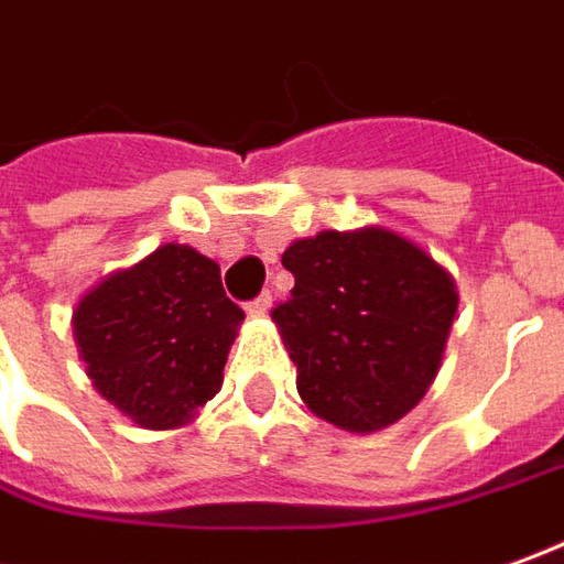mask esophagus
Returning a JSON list of instances; mask_svg holds the SVG:
<instances>
[{"label": "esophagus", "mask_w": 564, "mask_h": 564, "mask_svg": "<svg viewBox=\"0 0 564 564\" xmlns=\"http://www.w3.org/2000/svg\"><path fill=\"white\" fill-rule=\"evenodd\" d=\"M270 306H273V294H270V291H263V294H258V297L245 306V310H248V316H267V313H270Z\"/></svg>", "instance_id": "esophagus-1"}]
</instances>
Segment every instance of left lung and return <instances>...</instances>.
<instances>
[{
	"instance_id": "obj_1",
	"label": "left lung",
	"mask_w": 564,
	"mask_h": 564,
	"mask_svg": "<svg viewBox=\"0 0 564 564\" xmlns=\"http://www.w3.org/2000/svg\"><path fill=\"white\" fill-rule=\"evenodd\" d=\"M273 310L306 408L347 433L402 421L436 378L457 285L421 245L383 227L322 230L285 248Z\"/></svg>"
}]
</instances>
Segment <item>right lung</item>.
Segmentation results:
<instances>
[{"label":"right lung","mask_w":564,"mask_h":564,"mask_svg":"<svg viewBox=\"0 0 564 564\" xmlns=\"http://www.w3.org/2000/svg\"><path fill=\"white\" fill-rule=\"evenodd\" d=\"M242 319L215 260L169 242L88 291L73 337L110 405L143 430H174L220 390Z\"/></svg>","instance_id":"right-lung-1"}]
</instances>
